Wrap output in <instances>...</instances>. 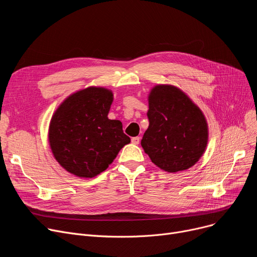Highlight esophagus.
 Wrapping results in <instances>:
<instances>
[{
  "label": "esophagus",
  "mask_w": 257,
  "mask_h": 257,
  "mask_svg": "<svg viewBox=\"0 0 257 257\" xmlns=\"http://www.w3.org/2000/svg\"><path fill=\"white\" fill-rule=\"evenodd\" d=\"M140 142H141V138L140 137H136V138H132L131 139V143L133 145H139Z\"/></svg>",
  "instance_id": "34e87169"
}]
</instances>
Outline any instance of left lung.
<instances>
[{
	"mask_svg": "<svg viewBox=\"0 0 257 257\" xmlns=\"http://www.w3.org/2000/svg\"><path fill=\"white\" fill-rule=\"evenodd\" d=\"M149 127L141 145L152 163L168 173L185 171L204 154L208 124L199 106L179 87L157 84L148 96Z\"/></svg>",
	"mask_w": 257,
	"mask_h": 257,
	"instance_id": "1",
	"label": "left lung"
}]
</instances>
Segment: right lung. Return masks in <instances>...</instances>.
Listing matches in <instances>:
<instances>
[{
	"label": "right lung",
	"instance_id": "right-lung-1",
	"mask_svg": "<svg viewBox=\"0 0 257 257\" xmlns=\"http://www.w3.org/2000/svg\"><path fill=\"white\" fill-rule=\"evenodd\" d=\"M112 102L110 89L88 86L71 93L54 111L48 132L51 151L74 176L96 177L130 143L121 121L108 118Z\"/></svg>",
	"mask_w": 257,
	"mask_h": 257
}]
</instances>
